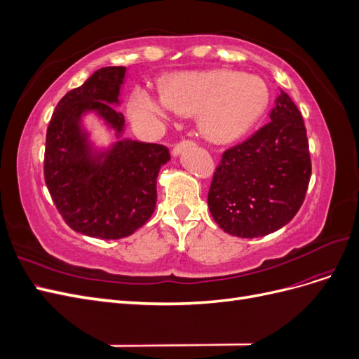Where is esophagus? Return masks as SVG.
Returning <instances> with one entry per match:
<instances>
[{"label": "esophagus", "mask_w": 359, "mask_h": 359, "mask_svg": "<svg viewBox=\"0 0 359 359\" xmlns=\"http://www.w3.org/2000/svg\"><path fill=\"white\" fill-rule=\"evenodd\" d=\"M193 145H194V142H193L191 139H182L181 142H178L175 147H173L172 154H173V156H180L184 149L189 148V147H193Z\"/></svg>", "instance_id": "1"}]
</instances>
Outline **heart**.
<instances>
[{
	"mask_svg": "<svg viewBox=\"0 0 359 359\" xmlns=\"http://www.w3.org/2000/svg\"><path fill=\"white\" fill-rule=\"evenodd\" d=\"M160 95L161 99L147 90H136L130 99L133 118L166 119L170 111L199 115L202 133L220 144L247 133L269 102V90L262 79L233 70L173 74L161 82Z\"/></svg>",
	"mask_w": 359,
	"mask_h": 359,
	"instance_id": "obj_1",
	"label": "heart"
}]
</instances>
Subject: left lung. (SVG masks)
<instances>
[{"mask_svg": "<svg viewBox=\"0 0 359 359\" xmlns=\"http://www.w3.org/2000/svg\"><path fill=\"white\" fill-rule=\"evenodd\" d=\"M271 121L226 149L208 191L210 212L227 233L257 238L287 224L311 177L307 130L297 104L280 91Z\"/></svg>", "mask_w": 359, "mask_h": 359, "instance_id": "8db88e82", "label": "left lung"}]
</instances>
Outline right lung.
Returning a JSON list of instances; mask_svg holds the SVG:
<instances>
[{"label":"right lung","instance_id":"add662e5","mask_svg":"<svg viewBox=\"0 0 359 359\" xmlns=\"http://www.w3.org/2000/svg\"><path fill=\"white\" fill-rule=\"evenodd\" d=\"M126 67H103L58 102L46 132L45 181L58 212L73 231L100 240L132 235L153 215L160 168L170 160L165 145L118 139L95 151L81 127L95 112L115 130H124L118 104Z\"/></svg>","mask_w":359,"mask_h":359}]
</instances>
